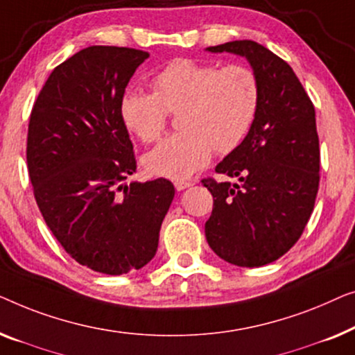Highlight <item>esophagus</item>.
Returning <instances> with one entry per match:
<instances>
[{
    "mask_svg": "<svg viewBox=\"0 0 355 355\" xmlns=\"http://www.w3.org/2000/svg\"><path fill=\"white\" fill-rule=\"evenodd\" d=\"M173 184H175L177 191H183V189H187V188L191 187L193 183L188 182V180H175V182H173Z\"/></svg>",
    "mask_w": 355,
    "mask_h": 355,
    "instance_id": "esophagus-1",
    "label": "esophagus"
}]
</instances>
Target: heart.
<instances>
[{
    "label": "heart",
    "instance_id": "obj_1",
    "mask_svg": "<svg viewBox=\"0 0 355 355\" xmlns=\"http://www.w3.org/2000/svg\"><path fill=\"white\" fill-rule=\"evenodd\" d=\"M154 93L127 89L121 116L144 143L156 141L168 114H178L180 133L172 135L143 159L149 173L172 180L191 177L207 166L212 151L233 153L251 132L261 107V82L243 64L217 66L175 59L153 78Z\"/></svg>",
    "mask_w": 355,
    "mask_h": 355
}]
</instances>
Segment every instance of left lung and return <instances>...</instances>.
Here are the masks:
<instances>
[{"label": "left lung", "mask_w": 355, "mask_h": 355, "mask_svg": "<svg viewBox=\"0 0 355 355\" xmlns=\"http://www.w3.org/2000/svg\"><path fill=\"white\" fill-rule=\"evenodd\" d=\"M211 53L244 56L261 82V107L241 146L216 167L241 184L202 178L214 198L206 222L209 246L238 267H262L286 254L312 216L320 182L315 109L282 58L251 40Z\"/></svg>", "instance_id": "1"}]
</instances>
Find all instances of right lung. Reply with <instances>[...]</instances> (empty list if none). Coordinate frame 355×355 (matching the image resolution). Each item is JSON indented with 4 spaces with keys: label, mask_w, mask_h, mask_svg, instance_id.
Returning <instances> with one entry per match:
<instances>
[{
    "label": "right lung",
    "mask_w": 355,
    "mask_h": 355,
    "mask_svg": "<svg viewBox=\"0 0 355 355\" xmlns=\"http://www.w3.org/2000/svg\"><path fill=\"white\" fill-rule=\"evenodd\" d=\"M148 58L85 48L54 69L30 114L27 167L40 212L69 256L106 275L151 261L175 194L166 178L122 184L137 159L121 99Z\"/></svg>",
    "instance_id": "add662e5"
}]
</instances>
